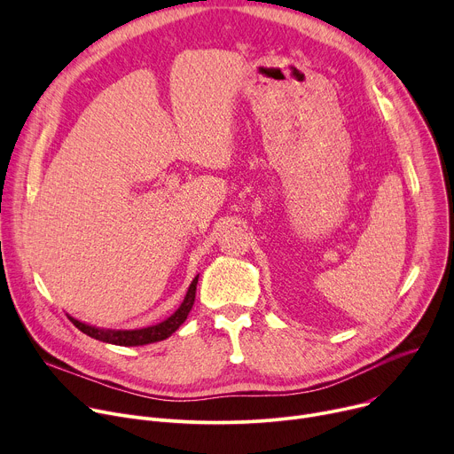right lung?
Wrapping results in <instances>:
<instances>
[{
	"label": "right lung",
	"mask_w": 454,
	"mask_h": 454,
	"mask_svg": "<svg viewBox=\"0 0 454 454\" xmlns=\"http://www.w3.org/2000/svg\"><path fill=\"white\" fill-rule=\"evenodd\" d=\"M198 278H200V275L192 280V284L186 291V296H184L183 303L177 307V310L172 316H168L165 321H161V323H158V325H153V327L135 329V331H111V329L91 327V325H88V323H82L72 316H68V317L79 331H82L90 338L104 341V343L120 345V347H140V345L156 343V341H161V340H167L168 336H172L181 327V323L186 319L188 312L192 310L193 300H196Z\"/></svg>",
	"instance_id": "right-lung-1"
}]
</instances>
